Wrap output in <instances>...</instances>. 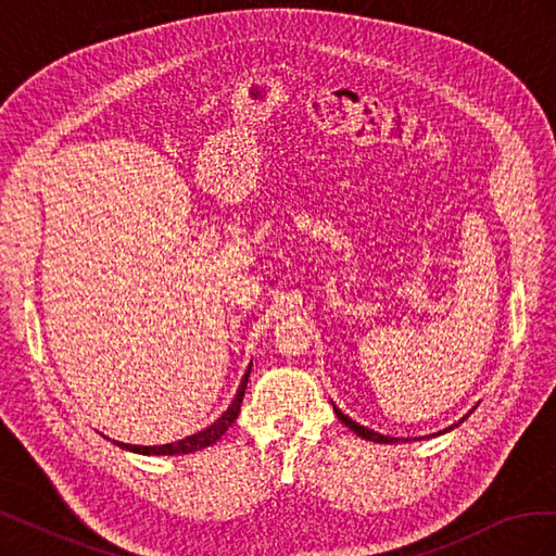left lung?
I'll use <instances>...</instances> for the list:
<instances>
[{"label": "left lung", "mask_w": 556, "mask_h": 556, "mask_svg": "<svg viewBox=\"0 0 556 556\" xmlns=\"http://www.w3.org/2000/svg\"><path fill=\"white\" fill-rule=\"evenodd\" d=\"M333 413H336V417H339L345 427H350L352 431H355L357 435H362V439H366V441H374V443H399V439H390V435L376 433V431L366 429V427H362V425H357V422H352V419H350L348 415H343L336 406H333ZM462 422H464V419H462ZM457 425H459V422H457ZM457 425H454V427H457ZM450 429H452V427H450ZM450 429H445V431H450ZM406 441H408V439H406Z\"/></svg>", "instance_id": "left-lung-1"}]
</instances>
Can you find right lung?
<instances>
[{
    "instance_id": "obj_1",
    "label": "right lung",
    "mask_w": 556,
    "mask_h": 556,
    "mask_svg": "<svg viewBox=\"0 0 556 556\" xmlns=\"http://www.w3.org/2000/svg\"><path fill=\"white\" fill-rule=\"evenodd\" d=\"M248 376H250V368H248L243 380H241V387H239L237 396H233L231 406H229L220 417H217L211 427H206L204 431L192 433V435H188V439L176 441V443H166V445H150V447H143V445H127V443H117V445L125 447V450H131V452H139V454H188V452H194V450L213 445L215 441H220V435H223L233 422H237L239 410H241V403H243V394H245V387H248Z\"/></svg>"
}]
</instances>
